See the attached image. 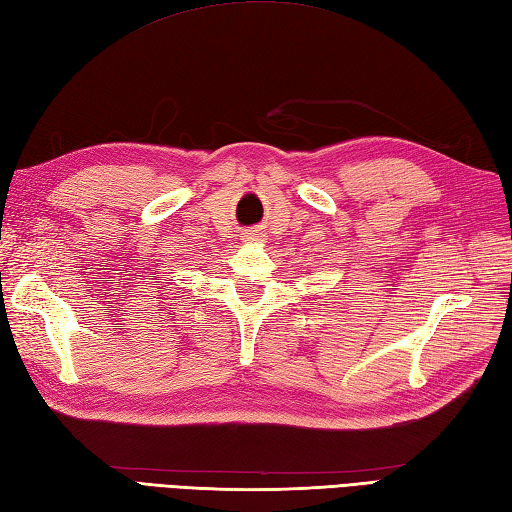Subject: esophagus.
Listing matches in <instances>:
<instances>
[{
  "instance_id": "obj_1",
  "label": "esophagus",
  "mask_w": 512,
  "mask_h": 512,
  "mask_svg": "<svg viewBox=\"0 0 512 512\" xmlns=\"http://www.w3.org/2000/svg\"><path fill=\"white\" fill-rule=\"evenodd\" d=\"M246 239H255V233H248V235H246Z\"/></svg>"
}]
</instances>
